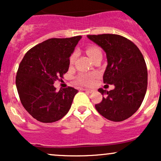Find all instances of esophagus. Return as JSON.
<instances>
[{
  "label": "esophagus",
  "mask_w": 161,
  "mask_h": 161,
  "mask_svg": "<svg viewBox=\"0 0 161 161\" xmlns=\"http://www.w3.org/2000/svg\"><path fill=\"white\" fill-rule=\"evenodd\" d=\"M82 90L83 91L88 92V93H92V92H93V90L92 89H88V88H82Z\"/></svg>",
  "instance_id": "esophagus-1"
}]
</instances>
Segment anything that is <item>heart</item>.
<instances>
[{
	"instance_id": "1",
	"label": "heart",
	"mask_w": 161,
	"mask_h": 161,
	"mask_svg": "<svg viewBox=\"0 0 161 161\" xmlns=\"http://www.w3.org/2000/svg\"><path fill=\"white\" fill-rule=\"evenodd\" d=\"M86 53L89 56L90 58L92 60H93L94 58L96 56L99 54H102L101 53V49L99 48L97 46H88L86 49ZM75 57H76V53H73L71 54V56L69 57V63L70 64H73V62L75 61ZM97 76V75L95 73H79V74L77 75L76 78V82L78 84L81 85V86H92L93 84L94 80Z\"/></svg>"
}]
</instances>
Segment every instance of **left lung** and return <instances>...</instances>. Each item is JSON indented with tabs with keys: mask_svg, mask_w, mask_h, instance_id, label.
<instances>
[{
	"mask_svg": "<svg viewBox=\"0 0 161 161\" xmlns=\"http://www.w3.org/2000/svg\"><path fill=\"white\" fill-rule=\"evenodd\" d=\"M105 51L108 66L104 83L114 85V90L99 88L105 97L95 108L109 120L128 119L141 106L147 91V70L143 55L132 42L114 34L87 36Z\"/></svg>",
	"mask_w": 161,
	"mask_h": 161,
	"instance_id": "obj_1",
	"label": "left lung"
}]
</instances>
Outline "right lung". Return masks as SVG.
<instances>
[{
  "instance_id": "add662e5",
  "label": "right lung",
  "mask_w": 161,
  "mask_h": 161,
  "mask_svg": "<svg viewBox=\"0 0 161 161\" xmlns=\"http://www.w3.org/2000/svg\"><path fill=\"white\" fill-rule=\"evenodd\" d=\"M82 36L50 38L27 51L20 62L16 86L27 112L42 123H53L67 114L78 90L56 91L55 81L69 69V57Z\"/></svg>"
}]
</instances>
